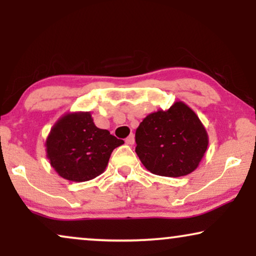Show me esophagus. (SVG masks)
Segmentation results:
<instances>
[{"mask_svg": "<svg viewBox=\"0 0 256 256\" xmlns=\"http://www.w3.org/2000/svg\"><path fill=\"white\" fill-rule=\"evenodd\" d=\"M126 143H127V144H129V146H132L135 143V136L134 135H129L127 138H126Z\"/></svg>", "mask_w": 256, "mask_h": 256, "instance_id": "esophagus-1", "label": "esophagus"}]
</instances>
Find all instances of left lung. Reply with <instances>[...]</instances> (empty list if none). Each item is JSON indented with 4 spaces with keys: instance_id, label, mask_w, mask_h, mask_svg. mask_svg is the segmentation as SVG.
<instances>
[{
    "instance_id": "obj_1",
    "label": "left lung",
    "mask_w": 256,
    "mask_h": 256,
    "mask_svg": "<svg viewBox=\"0 0 256 256\" xmlns=\"http://www.w3.org/2000/svg\"><path fill=\"white\" fill-rule=\"evenodd\" d=\"M135 141V152L146 170L174 178L197 169L208 135L198 115L183 101H176L169 110L146 115L136 129Z\"/></svg>"
}]
</instances>
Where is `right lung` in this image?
Listing matches in <instances>:
<instances>
[{"label":"right lung","mask_w":256,"mask_h":256,"mask_svg":"<svg viewBox=\"0 0 256 256\" xmlns=\"http://www.w3.org/2000/svg\"><path fill=\"white\" fill-rule=\"evenodd\" d=\"M124 143L106 129L98 128L90 112H68L51 128L45 152L59 176L80 183L100 176L113 150Z\"/></svg>","instance_id":"right-lung-1"}]
</instances>
